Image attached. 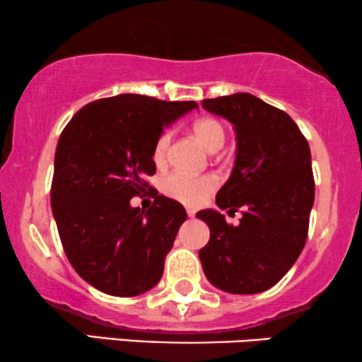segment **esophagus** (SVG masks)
Segmentation results:
<instances>
[{"label":"esophagus","mask_w":362,"mask_h":362,"mask_svg":"<svg viewBox=\"0 0 362 362\" xmlns=\"http://www.w3.org/2000/svg\"><path fill=\"white\" fill-rule=\"evenodd\" d=\"M187 215H189L190 218L195 217V210L194 209H187Z\"/></svg>","instance_id":"esophagus-1"}]
</instances>
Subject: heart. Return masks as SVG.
<instances>
[{"label": "heart", "mask_w": 362, "mask_h": 362, "mask_svg": "<svg viewBox=\"0 0 362 362\" xmlns=\"http://www.w3.org/2000/svg\"><path fill=\"white\" fill-rule=\"evenodd\" d=\"M192 132H194L195 139L200 141V145L207 152H217V150L222 148L223 141H226V128H223L221 122L215 120V118H202V120L195 122ZM170 144V132H163L157 139V141H155L152 158L157 167H163L167 163ZM215 185H217V182H215L212 175L192 177L187 175V173L175 172L163 178L162 190L168 197L178 200V202L185 205H199L212 194Z\"/></svg>", "instance_id": "heart-1"}]
</instances>
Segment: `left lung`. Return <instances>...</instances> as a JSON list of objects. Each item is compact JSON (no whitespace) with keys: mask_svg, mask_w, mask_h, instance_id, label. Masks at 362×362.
<instances>
[{"mask_svg":"<svg viewBox=\"0 0 362 362\" xmlns=\"http://www.w3.org/2000/svg\"><path fill=\"white\" fill-rule=\"evenodd\" d=\"M202 107L234 125L235 165L215 202L242 209V218L234 227L217 210L197 212L210 228L200 262L221 291L257 294L286 276L305 245L314 204L309 144L286 112L250 93L207 98Z\"/></svg>","mask_w":362,"mask_h":362,"instance_id":"1","label":"left lung"}]
</instances>
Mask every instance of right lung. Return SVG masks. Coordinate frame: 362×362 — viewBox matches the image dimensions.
Masks as SVG:
<instances>
[{
    "mask_svg": "<svg viewBox=\"0 0 362 362\" xmlns=\"http://www.w3.org/2000/svg\"><path fill=\"white\" fill-rule=\"evenodd\" d=\"M194 108L195 102L123 93L85 105L59 135L53 217L68 260L95 289L134 297L162 277L187 212L145 177L155 173L152 152L163 127ZM147 189L153 207L132 208L131 197Z\"/></svg>",
    "mask_w": 362,
    "mask_h": 362,
    "instance_id": "right-lung-1",
    "label": "right lung"
}]
</instances>
